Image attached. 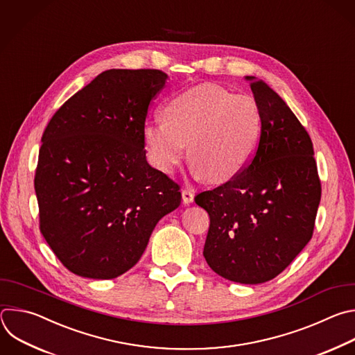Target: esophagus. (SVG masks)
<instances>
[{
    "instance_id": "34e87169",
    "label": "esophagus",
    "mask_w": 355,
    "mask_h": 355,
    "mask_svg": "<svg viewBox=\"0 0 355 355\" xmlns=\"http://www.w3.org/2000/svg\"><path fill=\"white\" fill-rule=\"evenodd\" d=\"M182 198H183V202H184V204L193 202V200H194V193H193V190H190V189H183V190H182Z\"/></svg>"
}]
</instances>
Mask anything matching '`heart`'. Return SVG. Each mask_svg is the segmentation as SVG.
Segmentation results:
<instances>
[{
    "instance_id": "1",
    "label": "heart",
    "mask_w": 355,
    "mask_h": 355,
    "mask_svg": "<svg viewBox=\"0 0 355 355\" xmlns=\"http://www.w3.org/2000/svg\"><path fill=\"white\" fill-rule=\"evenodd\" d=\"M164 120L144 127L150 161L161 171H173L184 157L196 175L209 183L236 176L259 146L263 114L252 95L232 94L204 84L187 89L164 107Z\"/></svg>"
}]
</instances>
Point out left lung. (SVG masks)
<instances>
[{
  "mask_svg": "<svg viewBox=\"0 0 355 355\" xmlns=\"http://www.w3.org/2000/svg\"><path fill=\"white\" fill-rule=\"evenodd\" d=\"M246 80L263 114L256 153L236 176L194 201L209 216L208 266L227 279L260 284L311 241L322 186L305 127L266 83Z\"/></svg>",
  "mask_w": 355,
  "mask_h": 355,
  "instance_id": "1",
  "label": "left lung"
}]
</instances>
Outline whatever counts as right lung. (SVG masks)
<instances>
[{
    "instance_id": "right-lung-1",
    "label": "right lung",
    "mask_w": 355,
    "mask_h": 355,
    "mask_svg": "<svg viewBox=\"0 0 355 355\" xmlns=\"http://www.w3.org/2000/svg\"><path fill=\"white\" fill-rule=\"evenodd\" d=\"M168 76L107 69L50 119L39 150V228L65 268L110 279L143 256L180 186L146 157L150 106Z\"/></svg>"
}]
</instances>
